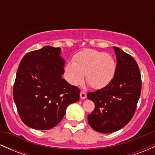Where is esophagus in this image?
I'll use <instances>...</instances> for the list:
<instances>
[{"instance_id": "34e87169", "label": "esophagus", "mask_w": 155, "mask_h": 155, "mask_svg": "<svg viewBox=\"0 0 155 155\" xmlns=\"http://www.w3.org/2000/svg\"><path fill=\"white\" fill-rule=\"evenodd\" d=\"M80 97H81V99H85L87 97V94L86 92H84V91H81L80 92Z\"/></svg>"}]
</instances>
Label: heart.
I'll use <instances>...</instances> for the list:
<instances>
[{"label":"heart","instance_id":"obj_1","mask_svg":"<svg viewBox=\"0 0 155 155\" xmlns=\"http://www.w3.org/2000/svg\"><path fill=\"white\" fill-rule=\"evenodd\" d=\"M116 69V61L111 54L94 49H85L76 55L74 63L65 65L64 74L67 81L74 86L82 82L85 75L90 87L99 90L111 83Z\"/></svg>","mask_w":155,"mask_h":155}]
</instances>
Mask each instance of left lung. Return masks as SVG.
<instances>
[{
	"label": "left lung",
	"mask_w": 155,
	"mask_h": 155,
	"mask_svg": "<svg viewBox=\"0 0 155 155\" xmlns=\"http://www.w3.org/2000/svg\"><path fill=\"white\" fill-rule=\"evenodd\" d=\"M117 69L114 79L105 87L89 92L95 109L87 116L92 129L109 133L124 127L136 111L141 91V77L136 61L120 48L114 47Z\"/></svg>",
	"instance_id": "8db88e82"
}]
</instances>
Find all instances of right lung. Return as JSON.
<instances>
[{
	"label": "right lung",
	"instance_id": "obj_1",
	"mask_svg": "<svg viewBox=\"0 0 155 155\" xmlns=\"http://www.w3.org/2000/svg\"><path fill=\"white\" fill-rule=\"evenodd\" d=\"M61 49L46 46L27 53L17 69L13 97L21 120L35 130H49L79 100L80 90L62 78Z\"/></svg>",
	"mask_w": 155,
	"mask_h": 155
}]
</instances>
